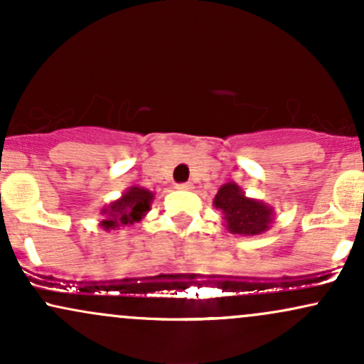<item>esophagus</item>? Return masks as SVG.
Returning a JSON list of instances; mask_svg holds the SVG:
<instances>
[{
	"instance_id": "obj_1",
	"label": "esophagus",
	"mask_w": 364,
	"mask_h": 364,
	"mask_svg": "<svg viewBox=\"0 0 364 364\" xmlns=\"http://www.w3.org/2000/svg\"><path fill=\"white\" fill-rule=\"evenodd\" d=\"M178 190H191L193 188V185L191 183H179V185H176Z\"/></svg>"
}]
</instances>
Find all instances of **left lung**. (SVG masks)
<instances>
[{"mask_svg":"<svg viewBox=\"0 0 364 364\" xmlns=\"http://www.w3.org/2000/svg\"><path fill=\"white\" fill-rule=\"evenodd\" d=\"M214 207L223 212L224 225L231 235L258 236L269 231L275 220L272 205L246 196L235 181L224 183L219 188Z\"/></svg>","mask_w":364,"mask_h":364,"instance_id":"1","label":"left lung"}]
</instances>
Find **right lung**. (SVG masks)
Returning <instances> with one entry per match:
<instances>
[{"instance_id":"add662e5","label":"right lung","mask_w":364,"mask_h":364,"mask_svg":"<svg viewBox=\"0 0 364 364\" xmlns=\"http://www.w3.org/2000/svg\"><path fill=\"white\" fill-rule=\"evenodd\" d=\"M154 202V193L144 186H129L119 198L112 200L101 208L102 220L99 225L104 231H116L124 225L140 223Z\"/></svg>"}]
</instances>
